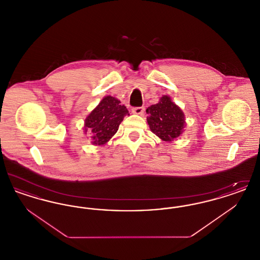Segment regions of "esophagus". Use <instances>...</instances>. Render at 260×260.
Masks as SVG:
<instances>
[{
  "instance_id": "obj_1",
  "label": "esophagus",
  "mask_w": 260,
  "mask_h": 260,
  "mask_svg": "<svg viewBox=\"0 0 260 260\" xmlns=\"http://www.w3.org/2000/svg\"><path fill=\"white\" fill-rule=\"evenodd\" d=\"M144 112V107H135L133 108V113L136 115H142Z\"/></svg>"
}]
</instances>
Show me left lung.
Wrapping results in <instances>:
<instances>
[{
  "mask_svg": "<svg viewBox=\"0 0 260 260\" xmlns=\"http://www.w3.org/2000/svg\"><path fill=\"white\" fill-rule=\"evenodd\" d=\"M147 123L153 134L164 141H173L183 132L185 117L182 110L168 95L146 109Z\"/></svg>",
  "mask_w": 260,
  "mask_h": 260,
  "instance_id": "8db88e82",
  "label": "left lung"
}]
</instances>
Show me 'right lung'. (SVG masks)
I'll list each match as a JSON object with an SVG mask.
<instances>
[{
  "label": "right lung",
  "mask_w": 260,
  "mask_h": 260,
  "mask_svg": "<svg viewBox=\"0 0 260 260\" xmlns=\"http://www.w3.org/2000/svg\"><path fill=\"white\" fill-rule=\"evenodd\" d=\"M125 115H129L121 101L107 95L100 101L99 105L90 112L85 120V132H91V143L103 145L114 136L119 125L123 122Z\"/></svg>",
  "instance_id": "1"
}]
</instances>
